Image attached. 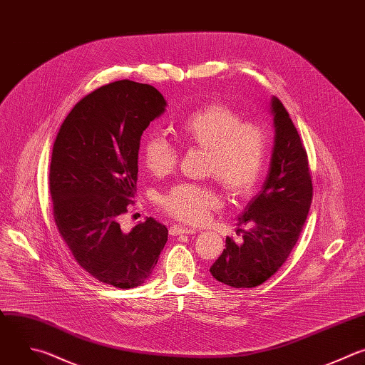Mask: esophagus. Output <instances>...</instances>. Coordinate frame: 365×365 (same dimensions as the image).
<instances>
[{"instance_id": "esophagus-1", "label": "esophagus", "mask_w": 365, "mask_h": 365, "mask_svg": "<svg viewBox=\"0 0 365 365\" xmlns=\"http://www.w3.org/2000/svg\"><path fill=\"white\" fill-rule=\"evenodd\" d=\"M170 233L173 236H178V235H194L195 230L194 229H188V227H181V226H173L170 229Z\"/></svg>"}]
</instances>
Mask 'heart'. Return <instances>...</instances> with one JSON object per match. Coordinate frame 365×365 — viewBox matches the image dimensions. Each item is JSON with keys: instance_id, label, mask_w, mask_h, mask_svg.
Instances as JSON below:
<instances>
[{"instance_id": "heart-1", "label": "heart", "mask_w": 365, "mask_h": 365, "mask_svg": "<svg viewBox=\"0 0 365 365\" xmlns=\"http://www.w3.org/2000/svg\"><path fill=\"white\" fill-rule=\"evenodd\" d=\"M181 140L208 151L207 173L236 198L250 195L259 185L270 153L269 130L225 103H210L190 113L180 125ZM142 160L155 175L170 174L178 164V150L163 135L142 142ZM160 205L187 225H201L222 205L212 187L180 182L160 195Z\"/></svg>"}]
</instances>
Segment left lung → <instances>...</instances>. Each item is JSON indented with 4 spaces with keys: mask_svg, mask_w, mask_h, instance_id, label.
Returning <instances> with one entry per match:
<instances>
[{
    "mask_svg": "<svg viewBox=\"0 0 365 365\" xmlns=\"http://www.w3.org/2000/svg\"><path fill=\"white\" fill-rule=\"evenodd\" d=\"M274 147L262 191L247 204L237 225L243 242L226 239L210 267L232 287H255L272 277L295 247L312 202V177L304 142L283 103L272 99Z\"/></svg>",
    "mask_w": 365,
    "mask_h": 365,
    "instance_id": "8db88e82",
    "label": "left lung"
}]
</instances>
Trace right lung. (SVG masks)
Wrapping results in <instances>:
<instances>
[{
  "label": "right lung",
  "instance_id": "1",
  "mask_svg": "<svg viewBox=\"0 0 365 365\" xmlns=\"http://www.w3.org/2000/svg\"><path fill=\"white\" fill-rule=\"evenodd\" d=\"M165 106L151 85L109 83L75 105L53 145L50 194L58 233L89 274L115 287L147 280L168 240L153 217L128 235L119 225L136 192L142 132Z\"/></svg>",
  "mask_w": 365,
  "mask_h": 365
}]
</instances>
